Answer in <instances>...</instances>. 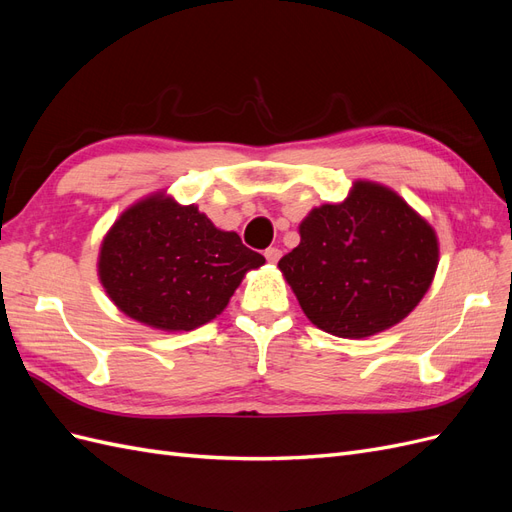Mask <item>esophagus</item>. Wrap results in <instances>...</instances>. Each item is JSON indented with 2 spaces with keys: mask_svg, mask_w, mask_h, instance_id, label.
<instances>
[{
  "mask_svg": "<svg viewBox=\"0 0 512 512\" xmlns=\"http://www.w3.org/2000/svg\"><path fill=\"white\" fill-rule=\"evenodd\" d=\"M265 258L275 265V262L282 258V250H277V247H267V250H265Z\"/></svg>",
  "mask_w": 512,
  "mask_h": 512,
  "instance_id": "34e87169",
  "label": "esophagus"
}]
</instances>
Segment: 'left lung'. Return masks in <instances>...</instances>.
I'll use <instances>...</instances> for the list:
<instances>
[{"label": "left lung", "instance_id": "obj_1", "mask_svg": "<svg viewBox=\"0 0 512 512\" xmlns=\"http://www.w3.org/2000/svg\"><path fill=\"white\" fill-rule=\"evenodd\" d=\"M301 243L277 267L305 316L361 339L404 320L438 269V237L397 192L356 181L339 205L309 211Z\"/></svg>", "mask_w": 512, "mask_h": 512}]
</instances>
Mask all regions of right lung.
Returning a JSON list of instances; mask_svg holds the SVG:
<instances>
[{"label":"right lung","mask_w":512,"mask_h":512,"mask_svg":"<svg viewBox=\"0 0 512 512\" xmlns=\"http://www.w3.org/2000/svg\"><path fill=\"white\" fill-rule=\"evenodd\" d=\"M265 256L215 228L196 205L153 194L123 211L100 247L98 275L123 314L160 331H192L224 312Z\"/></svg>","instance_id":"1"}]
</instances>
